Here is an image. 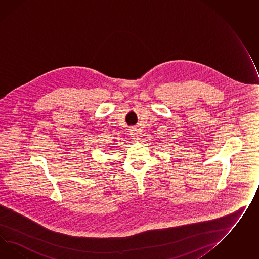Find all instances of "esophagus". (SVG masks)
Listing matches in <instances>:
<instances>
[{
    "instance_id": "obj_1",
    "label": "esophagus",
    "mask_w": 259,
    "mask_h": 259,
    "mask_svg": "<svg viewBox=\"0 0 259 259\" xmlns=\"http://www.w3.org/2000/svg\"><path fill=\"white\" fill-rule=\"evenodd\" d=\"M130 135H131V138H132L133 140H138L139 138V132H138V130L137 129H135V128H132L131 130H130Z\"/></svg>"
}]
</instances>
